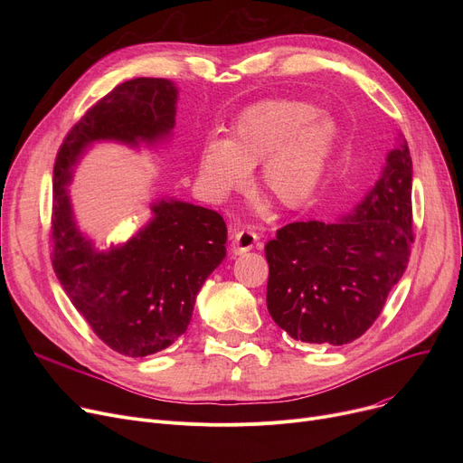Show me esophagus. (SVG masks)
<instances>
[{
  "label": "esophagus",
  "mask_w": 463,
  "mask_h": 463,
  "mask_svg": "<svg viewBox=\"0 0 463 463\" xmlns=\"http://www.w3.org/2000/svg\"><path fill=\"white\" fill-rule=\"evenodd\" d=\"M259 241V234L253 231H236L232 232V241H231V251L232 255H241L250 250H253Z\"/></svg>",
  "instance_id": "34e87169"
}]
</instances>
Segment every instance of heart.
<instances>
[{
	"mask_svg": "<svg viewBox=\"0 0 463 463\" xmlns=\"http://www.w3.org/2000/svg\"><path fill=\"white\" fill-rule=\"evenodd\" d=\"M339 140L335 119L295 99H269L241 110L225 138H210L197 159V180L212 201L257 185L285 208L302 206L317 189Z\"/></svg>",
	"mask_w": 463,
	"mask_h": 463,
	"instance_id": "obj_1",
	"label": "heart"
}]
</instances>
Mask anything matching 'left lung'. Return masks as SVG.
<instances>
[{
	"instance_id": "8db88e82",
	"label": "left lung",
	"mask_w": 463,
	"mask_h": 463,
	"mask_svg": "<svg viewBox=\"0 0 463 463\" xmlns=\"http://www.w3.org/2000/svg\"><path fill=\"white\" fill-rule=\"evenodd\" d=\"M411 187L412 161L402 138L353 213L276 232L264 246L266 306L279 328L306 344L345 345L375 323L415 240Z\"/></svg>"
}]
</instances>
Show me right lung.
<instances>
[{
    "instance_id": "obj_1",
    "label": "right lung",
    "mask_w": 463,
    "mask_h": 463,
    "mask_svg": "<svg viewBox=\"0 0 463 463\" xmlns=\"http://www.w3.org/2000/svg\"><path fill=\"white\" fill-rule=\"evenodd\" d=\"M176 86L133 79L116 86L71 128L54 163L52 266L95 335L126 356L154 354L187 330L194 298L227 255V225L213 210L161 199L152 222L126 244L95 250L72 217L67 184L97 140H165L175 128Z\"/></svg>"
}]
</instances>
